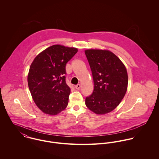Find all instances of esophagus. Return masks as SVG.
I'll list each match as a JSON object with an SVG mask.
<instances>
[{
    "mask_svg": "<svg viewBox=\"0 0 159 159\" xmlns=\"http://www.w3.org/2000/svg\"><path fill=\"white\" fill-rule=\"evenodd\" d=\"M75 88H76V89H80L81 88V84H77L76 86H75Z\"/></svg>",
    "mask_w": 159,
    "mask_h": 159,
    "instance_id": "esophagus-1",
    "label": "esophagus"
}]
</instances>
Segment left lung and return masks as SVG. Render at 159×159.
I'll list each match as a JSON object with an SVG mask.
<instances>
[{"mask_svg": "<svg viewBox=\"0 0 159 159\" xmlns=\"http://www.w3.org/2000/svg\"><path fill=\"white\" fill-rule=\"evenodd\" d=\"M85 54L91 67L94 89L86 98V105L95 113L104 114L114 110L127 89L125 67L112 52L88 49Z\"/></svg>", "mask_w": 159, "mask_h": 159, "instance_id": "obj_1", "label": "left lung"}]
</instances>
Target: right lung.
I'll return each mask as SVG.
<instances>
[{"label": "right lung", "mask_w": 159, "mask_h": 159, "mask_svg": "<svg viewBox=\"0 0 159 159\" xmlns=\"http://www.w3.org/2000/svg\"><path fill=\"white\" fill-rule=\"evenodd\" d=\"M77 52L75 48L52 45L32 62L28 86L34 102L43 113L56 115L67 107L70 88L66 81V67Z\"/></svg>", "instance_id": "obj_1"}]
</instances>
